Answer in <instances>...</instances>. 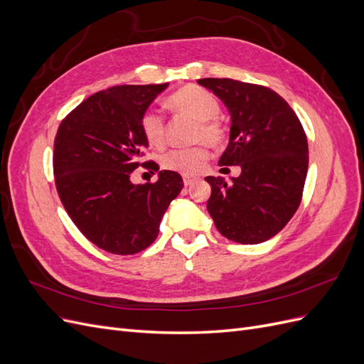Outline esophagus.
I'll use <instances>...</instances> for the list:
<instances>
[{"label": "esophagus", "instance_id": "34e87169", "mask_svg": "<svg viewBox=\"0 0 364 364\" xmlns=\"http://www.w3.org/2000/svg\"><path fill=\"white\" fill-rule=\"evenodd\" d=\"M194 181H197L196 176H183V183H185V186L191 185Z\"/></svg>", "mask_w": 364, "mask_h": 364}]
</instances>
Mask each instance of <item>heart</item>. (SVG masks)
<instances>
[{
  "mask_svg": "<svg viewBox=\"0 0 364 364\" xmlns=\"http://www.w3.org/2000/svg\"><path fill=\"white\" fill-rule=\"evenodd\" d=\"M168 106L176 114L196 119L193 130V141H206L209 146L217 147L226 138V132L222 121L217 118L220 105L217 98L203 87L186 85L173 92ZM141 132L151 147H162L167 141V123L158 111H146L139 121ZM209 150L205 142L188 149H176L168 151L162 158L165 170L181 173L183 176L199 174L208 162Z\"/></svg>",
  "mask_w": 364,
  "mask_h": 364,
  "instance_id": "obj_1",
  "label": "heart"
}]
</instances>
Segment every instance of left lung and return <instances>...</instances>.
I'll list each match as a JSON object with an SVG mask.
<instances>
[{"instance_id":"left-lung-1","label":"left lung","mask_w":364,"mask_h":364,"mask_svg":"<svg viewBox=\"0 0 364 364\" xmlns=\"http://www.w3.org/2000/svg\"><path fill=\"white\" fill-rule=\"evenodd\" d=\"M230 114L222 165H240L226 183L208 176L206 208L218 232L241 245L277 235L299 208L308 170V142L299 118L270 87L232 79H200Z\"/></svg>"}]
</instances>
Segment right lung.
Returning <instances> with one entry per match:
<instances>
[{
    "label": "right lung",
    "mask_w": 364,
    "mask_h": 364,
    "mask_svg": "<svg viewBox=\"0 0 364 364\" xmlns=\"http://www.w3.org/2000/svg\"><path fill=\"white\" fill-rule=\"evenodd\" d=\"M167 86L121 85L95 92L62 119L54 138V181L65 211L91 243L115 255H134L156 240L183 186L170 170L153 183L130 182L139 165H155L141 162L149 142L139 121Z\"/></svg>",
    "instance_id": "add662e5"
}]
</instances>
